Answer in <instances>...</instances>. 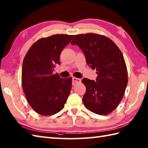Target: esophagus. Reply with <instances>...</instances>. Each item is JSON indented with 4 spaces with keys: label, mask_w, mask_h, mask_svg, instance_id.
I'll use <instances>...</instances> for the list:
<instances>
[{
    "label": "esophagus",
    "mask_w": 148,
    "mask_h": 148,
    "mask_svg": "<svg viewBox=\"0 0 148 148\" xmlns=\"http://www.w3.org/2000/svg\"><path fill=\"white\" fill-rule=\"evenodd\" d=\"M81 83V79H78V78H76L75 77H72V84L73 85H75L77 83Z\"/></svg>",
    "instance_id": "1"
}]
</instances>
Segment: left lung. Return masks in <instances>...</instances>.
Listing matches in <instances>:
<instances>
[{"label": "left lung", "instance_id": "8db88e82", "mask_svg": "<svg viewBox=\"0 0 148 148\" xmlns=\"http://www.w3.org/2000/svg\"><path fill=\"white\" fill-rule=\"evenodd\" d=\"M72 45H77L86 63L96 69V81L82 79L86 86L83 98L84 106L95 114L106 115L117 108L128 83V73L120 49L108 37L93 33L74 37Z\"/></svg>", "mask_w": 148, "mask_h": 148}]
</instances>
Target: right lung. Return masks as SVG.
<instances>
[{"label": "right lung", "instance_id": "obj_1", "mask_svg": "<svg viewBox=\"0 0 148 148\" xmlns=\"http://www.w3.org/2000/svg\"><path fill=\"white\" fill-rule=\"evenodd\" d=\"M74 36L56 34L39 39L25 56L21 71L23 92L29 105L38 114L49 116L64 108L72 88V77L53 74L60 64L62 50Z\"/></svg>", "mask_w": 148, "mask_h": 148}]
</instances>
